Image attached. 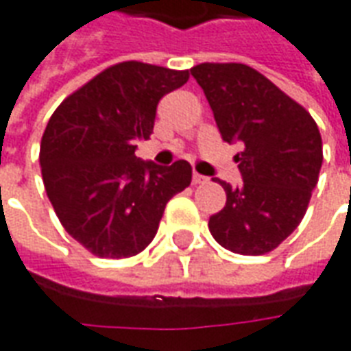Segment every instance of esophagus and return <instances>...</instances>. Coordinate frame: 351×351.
Masks as SVG:
<instances>
[{
	"instance_id": "1",
	"label": "esophagus",
	"mask_w": 351,
	"mask_h": 351,
	"mask_svg": "<svg viewBox=\"0 0 351 351\" xmlns=\"http://www.w3.org/2000/svg\"><path fill=\"white\" fill-rule=\"evenodd\" d=\"M191 180H193V184H205L206 182V176L199 175V173H193V176H191Z\"/></svg>"
}]
</instances>
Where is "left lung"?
Masks as SVG:
<instances>
[{"label":"left lung","mask_w":351,"mask_h":351,"mask_svg":"<svg viewBox=\"0 0 351 351\" xmlns=\"http://www.w3.org/2000/svg\"><path fill=\"white\" fill-rule=\"evenodd\" d=\"M190 71L221 138L244 146L235 156L243 186L218 180L228 201L208 229L226 250L267 254L293 233L308 208L324 161L319 130L308 110L248 65L201 64Z\"/></svg>","instance_id":"8db88e82"}]
</instances>
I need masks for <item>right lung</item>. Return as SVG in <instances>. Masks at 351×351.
Wrapping results in <instances>:
<instances>
[{
	"mask_svg": "<svg viewBox=\"0 0 351 351\" xmlns=\"http://www.w3.org/2000/svg\"><path fill=\"white\" fill-rule=\"evenodd\" d=\"M190 71L122 62L65 97L41 138V173L54 213L97 258H131L158 233L169 199L191 182V165L161 167L135 156L150 138L165 93Z\"/></svg>",
	"mask_w": 351,
	"mask_h": 351,
	"instance_id": "1",
	"label": "right lung"
}]
</instances>
